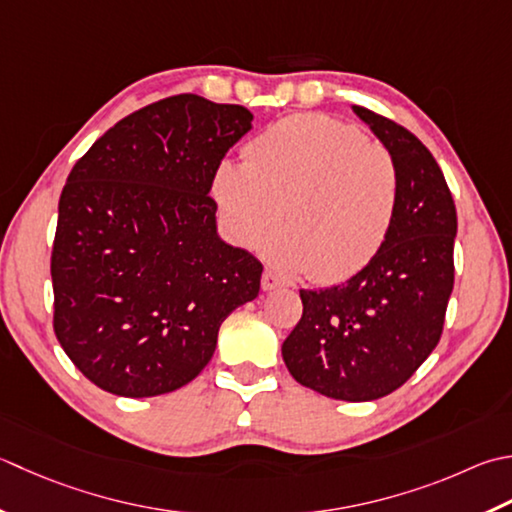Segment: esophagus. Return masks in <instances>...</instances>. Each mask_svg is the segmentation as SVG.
<instances>
[{"mask_svg": "<svg viewBox=\"0 0 512 512\" xmlns=\"http://www.w3.org/2000/svg\"><path fill=\"white\" fill-rule=\"evenodd\" d=\"M279 286H284L282 279H279L275 273H270V270H264V275H262V288H264V290H275V288H279Z\"/></svg>", "mask_w": 512, "mask_h": 512, "instance_id": "obj_1", "label": "esophagus"}]
</instances>
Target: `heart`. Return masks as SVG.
<instances>
[{
	"label": "heart",
	"mask_w": 512,
	"mask_h": 512,
	"mask_svg": "<svg viewBox=\"0 0 512 512\" xmlns=\"http://www.w3.org/2000/svg\"><path fill=\"white\" fill-rule=\"evenodd\" d=\"M399 170L384 146L328 115H293L246 146V162L222 159L210 193L228 237L286 273L342 282L373 262L393 230Z\"/></svg>",
	"instance_id": "obj_1"
}]
</instances>
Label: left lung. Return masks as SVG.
<instances>
[{
  "label": "left lung",
  "mask_w": 512,
  "mask_h": 512,
  "mask_svg": "<svg viewBox=\"0 0 512 512\" xmlns=\"http://www.w3.org/2000/svg\"><path fill=\"white\" fill-rule=\"evenodd\" d=\"M393 155L399 208L373 262L344 284L299 290L304 313L282 344L299 384L342 402H373L402 386L442 337L453 293L457 210L430 150L373 110L353 106Z\"/></svg>",
  "instance_id": "1"
}]
</instances>
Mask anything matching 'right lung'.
<instances>
[{
  "mask_svg": "<svg viewBox=\"0 0 512 512\" xmlns=\"http://www.w3.org/2000/svg\"><path fill=\"white\" fill-rule=\"evenodd\" d=\"M253 113L175 95L124 117L70 170L50 257L55 335L106 393L155 397L202 373L262 264L217 233L215 166Z\"/></svg>",
  "mask_w": 512,
  "mask_h": 512,
  "instance_id": "add662e5",
  "label": "right lung"
}]
</instances>
